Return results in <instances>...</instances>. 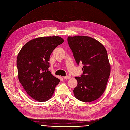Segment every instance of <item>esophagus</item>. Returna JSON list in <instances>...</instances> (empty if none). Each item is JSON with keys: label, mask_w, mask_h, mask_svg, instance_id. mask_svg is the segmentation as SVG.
Here are the masks:
<instances>
[{"label": "esophagus", "mask_w": 130, "mask_h": 130, "mask_svg": "<svg viewBox=\"0 0 130 130\" xmlns=\"http://www.w3.org/2000/svg\"><path fill=\"white\" fill-rule=\"evenodd\" d=\"M70 78V76H69V75H67V76H64V79H69Z\"/></svg>", "instance_id": "34e87169"}]
</instances>
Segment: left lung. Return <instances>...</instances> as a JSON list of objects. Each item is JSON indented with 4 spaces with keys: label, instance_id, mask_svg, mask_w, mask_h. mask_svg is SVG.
Segmentation results:
<instances>
[{
    "label": "left lung",
    "instance_id": "left-lung-1",
    "mask_svg": "<svg viewBox=\"0 0 130 130\" xmlns=\"http://www.w3.org/2000/svg\"><path fill=\"white\" fill-rule=\"evenodd\" d=\"M68 41L76 63L84 65L83 74L75 78L78 85L74 96L84 102L94 101L104 92L110 74L107 51L102 43L89 36H69Z\"/></svg>",
    "mask_w": 130,
    "mask_h": 130
}]
</instances>
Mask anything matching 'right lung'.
<instances>
[{
	"label": "right lung",
	"instance_id": "1",
	"mask_svg": "<svg viewBox=\"0 0 130 130\" xmlns=\"http://www.w3.org/2000/svg\"><path fill=\"white\" fill-rule=\"evenodd\" d=\"M64 41L59 36L36 38L24 45L18 55L19 80L27 93L38 102L51 99L60 82L48 69L52 52Z\"/></svg>",
	"mask_w": 130,
	"mask_h": 130
}]
</instances>
